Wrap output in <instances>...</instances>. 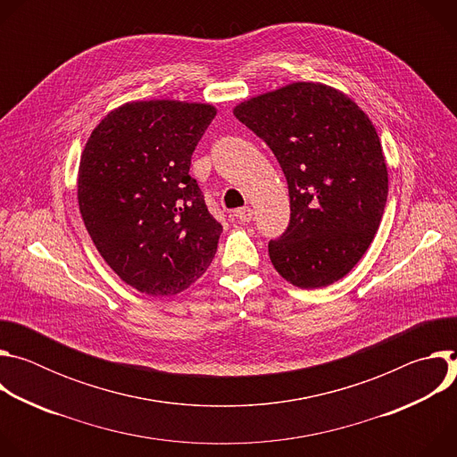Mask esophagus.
<instances>
[{"mask_svg": "<svg viewBox=\"0 0 457 457\" xmlns=\"http://www.w3.org/2000/svg\"><path fill=\"white\" fill-rule=\"evenodd\" d=\"M233 217L238 220V222H249L251 220V217H253V212H251V208H238V210H235L233 212Z\"/></svg>", "mask_w": 457, "mask_h": 457, "instance_id": "34e87169", "label": "esophagus"}]
</instances>
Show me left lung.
Listing matches in <instances>:
<instances>
[{"mask_svg":"<svg viewBox=\"0 0 457 457\" xmlns=\"http://www.w3.org/2000/svg\"><path fill=\"white\" fill-rule=\"evenodd\" d=\"M235 117L264 139L287 179L291 220L270 258L300 289L344 278L369 249L388 193L369 115L344 92L296 81L238 103Z\"/></svg>","mask_w":457,"mask_h":457,"instance_id":"left-lung-1","label":"left lung"}]
</instances>
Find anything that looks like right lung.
<instances>
[{"label": "right lung", "instance_id": "right-lung-1", "mask_svg": "<svg viewBox=\"0 0 457 457\" xmlns=\"http://www.w3.org/2000/svg\"><path fill=\"white\" fill-rule=\"evenodd\" d=\"M217 115L210 103L129 101L94 128L78 203L104 262L134 289L170 296L210 268L222 226L191 175V154Z\"/></svg>", "mask_w": 457, "mask_h": 457}]
</instances>
